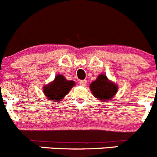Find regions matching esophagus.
Listing matches in <instances>:
<instances>
[{
	"label": "esophagus",
	"mask_w": 157,
	"mask_h": 157,
	"mask_svg": "<svg viewBox=\"0 0 157 157\" xmlns=\"http://www.w3.org/2000/svg\"><path fill=\"white\" fill-rule=\"evenodd\" d=\"M79 85H82V86H85L86 85V81L85 80H81L79 82Z\"/></svg>",
	"instance_id": "esophagus-1"
}]
</instances>
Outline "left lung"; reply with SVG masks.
<instances>
[{
  "label": "left lung",
  "mask_w": 157,
  "mask_h": 157,
  "mask_svg": "<svg viewBox=\"0 0 157 157\" xmlns=\"http://www.w3.org/2000/svg\"><path fill=\"white\" fill-rule=\"evenodd\" d=\"M93 95L100 100H110L117 91V86L110 82L105 75H98L97 79L90 85Z\"/></svg>",
  "instance_id": "1"
}]
</instances>
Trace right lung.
Masks as SVG:
<instances>
[{
    "label": "right lung",
    "instance_id": "add662e5",
    "mask_svg": "<svg viewBox=\"0 0 157 157\" xmlns=\"http://www.w3.org/2000/svg\"><path fill=\"white\" fill-rule=\"evenodd\" d=\"M74 85L75 82L68 81L63 75H58L52 83L44 87L43 92L49 100L56 101L63 98Z\"/></svg>",
    "mask_w": 157,
    "mask_h": 157
}]
</instances>
